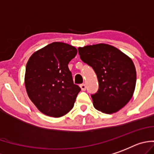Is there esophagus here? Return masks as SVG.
I'll list each match as a JSON object with an SVG mask.
<instances>
[{"instance_id": "34e87169", "label": "esophagus", "mask_w": 154, "mask_h": 154, "mask_svg": "<svg viewBox=\"0 0 154 154\" xmlns=\"http://www.w3.org/2000/svg\"><path fill=\"white\" fill-rule=\"evenodd\" d=\"M80 89L82 90V91H85L86 88H87V86H86L85 84H80Z\"/></svg>"}]
</instances>
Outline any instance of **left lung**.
<instances>
[{"label": "left lung", "mask_w": 154, "mask_h": 154, "mask_svg": "<svg viewBox=\"0 0 154 154\" xmlns=\"http://www.w3.org/2000/svg\"><path fill=\"white\" fill-rule=\"evenodd\" d=\"M78 52L97 77L99 89L91 95L94 107L105 113L119 111L131 100L135 90L137 73L131 58L106 44L78 48Z\"/></svg>", "instance_id": "obj_1"}]
</instances>
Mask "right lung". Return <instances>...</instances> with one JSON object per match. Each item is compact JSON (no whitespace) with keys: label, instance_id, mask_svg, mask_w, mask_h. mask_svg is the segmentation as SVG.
<instances>
[{"label":"right lung","instance_id":"add662e5","mask_svg":"<svg viewBox=\"0 0 154 154\" xmlns=\"http://www.w3.org/2000/svg\"><path fill=\"white\" fill-rule=\"evenodd\" d=\"M77 53L70 44L54 42L29 58L24 77L26 91L44 114L60 117L74 107L80 88L74 84L68 63Z\"/></svg>","mask_w":154,"mask_h":154}]
</instances>
